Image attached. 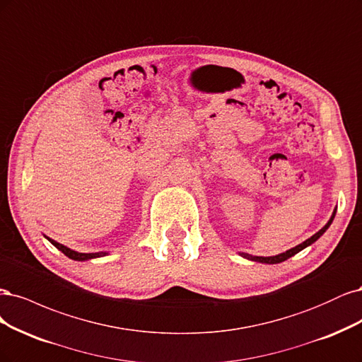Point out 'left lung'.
Instances as JSON below:
<instances>
[{"mask_svg": "<svg viewBox=\"0 0 362 362\" xmlns=\"http://www.w3.org/2000/svg\"><path fill=\"white\" fill-rule=\"evenodd\" d=\"M334 216H335V211H334V214H332V216H331V219L328 221V224H326L322 230H319L316 235H313L310 239H307L305 242H302V243H299L298 247H295V248H291V250H288V251H286V252H283V254H278V255H274V257H257V255H250V254H242L245 259H250V260H254V262H260V263H269V264H274V263H281V262H284V260H287V259H290L291 255H295V254H298L299 251H302L304 248H307L308 245H311L313 242H316L323 233L326 231V228H328L329 226H331V223H332V219H334Z\"/></svg>", "mask_w": 362, "mask_h": 362, "instance_id": "1", "label": "left lung"}]
</instances>
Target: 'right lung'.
<instances>
[{
	"instance_id": "right-lung-1",
	"label": "right lung",
	"mask_w": 362,
	"mask_h": 362,
	"mask_svg": "<svg viewBox=\"0 0 362 362\" xmlns=\"http://www.w3.org/2000/svg\"><path fill=\"white\" fill-rule=\"evenodd\" d=\"M48 240L54 245L55 248H58L60 250L64 255H67L69 259H72V260H78V262H83V260H88V259H95V257H100V255H103L105 252H90V254H84V252H76V251H72V250H69L67 247H64V245H62V243H58V242H55V240H52V239H49L48 238Z\"/></svg>"
}]
</instances>
